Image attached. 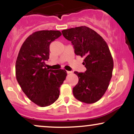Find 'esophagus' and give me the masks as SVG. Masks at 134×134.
<instances>
[{
	"instance_id": "1",
	"label": "esophagus",
	"mask_w": 134,
	"mask_h": 134,
	"mask_svg": "<svg viewBox=\"0 0 134 134\" xmlns=\"http://www.w3.org/2000/svg\"><path fill=\"white\" fill-rule=\"evenodd\" d=\"M72 71H67V73L68 74H72Z\"/></svg>"
}]
</instances>
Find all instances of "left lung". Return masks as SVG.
<instances>
[{
	"label": "left lung",
	"instance_id": "8db88e82",
	"mask_svg": "<svg viewBox=\"0 0 134 134\" xmlns=\"http://www.w3.org/2000/svg\"><path fill=\"white\" fill-rule=\"evenodd\" d=\"M63 36L71 41L74 53L84 57L82 64L86 70L74 72L79 82L73 88L77 99L87 104L94 103L102 98L112 77L113 60L106 41L99 34L86 26L62 31Z\"/></svg>",
	"mask_w": 134,
	"mask_h": 134
}]
</instances>
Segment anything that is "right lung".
Returning <instances> with one entry per match:
<instances>
[{
  "label": "right lung",
  "instance_id": "obj_1",
  "mask_svg": "<svg viewBox=\"0 0 134 134\" xmlns=\"http://www.w3.org/2000/svg\"><path fill=\"white\" fill-rule=\"evenodd\" d=\"M62 35L59 31L42 30L33 33L21 46L16 62V76L27 98L41 107L55 102L60 87L67 76L63 69L48 70L50 44Z\"/></svg>",
  "mask_w": 134,
  "mask_h": 134
}]
</instances>
